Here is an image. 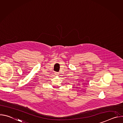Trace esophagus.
Masks as SVG:
<instances>
[{
  "mask_svg": "<svg viewBox=\"0 0 123 123\" xmlns=\"http://www.w3.org/2000/svg\"><path fill=\"white\" fill-rule=\"evenodd\" d=\"M55 74L56 75H58V74H59V73H58V72H55Z\"/></svg>",
  "mask_w": 123,
  "mask_h": 123,
  "instance_id": "esophagus-1",
  "label": "esophagus"
}]
</instances>
